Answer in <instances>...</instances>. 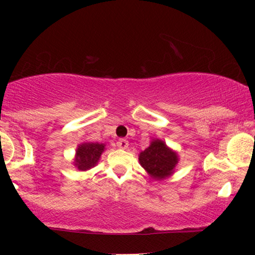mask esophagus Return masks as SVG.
Listing matches in <instances>:
<instances>
[{"label": "esophagus", "mask_w": 255, "mask_h": 255, "mask_svg": "<svg viewBox=\"0 0 255 255\" xmlns=\"http://www.w3.org/2000/svg\"><path fill=\"white\" fill-rule=\"evenodd\" d=\"M117 146L121 149H127L128 147V141L127 139H121V140L117 141Z\"/></svg>", "instance_id": "esophagus-1"}]
</instances>
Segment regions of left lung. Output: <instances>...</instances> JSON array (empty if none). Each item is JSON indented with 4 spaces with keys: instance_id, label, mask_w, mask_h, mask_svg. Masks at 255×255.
I'll list each match as a JSON object with an SVG mask.
<instances>
[{
    "instance_id": "8db88e82",
    "label": "left lung",
    "mask_w": 255,
    "mask_h": 255,
    "mask_svg": "<svg viewBox=\"0 0 255 255\" xmlns=\"http://www.w3.org/2000/svg\"><path fill=\"white\" fill-rule=\"evenodd\" d=\"M179 154L161 139H152L149 146L139 153V163L155 181L172 176L179 163Z\"/></svg>"
}]
</instances>
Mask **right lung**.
Returning <instances> with one entry per match:
<instances>
[{"instance_id":"obj_1","label":"right lung","mask_w":255,"mask_h":255,"mask_svg":"<svg viewBox=\"0 0 255 255\" xmlns=\"http://www.w3.org/2000/svg\"><path fill=\"white\" fill-rule=\"evenodd\" d=\"M104 149H106V144L103 142H81L76 147L73 165L80 172H87L99 163Z\"/></svg>"}]
</instances>
